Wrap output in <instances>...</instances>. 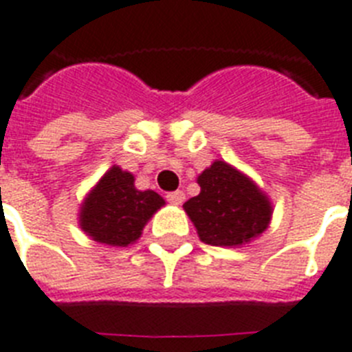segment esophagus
<instances>
[{"label": "esophagus", "mask_w": 352, "mask_h": 352, "mask_svg": "<svg viewBox=\"0 0 352 352\" xmlns=\"http://www.w3.org/2000/svg\"><path fill=\"white\" fill-rule=\"evenodd\" d=\"M165 197H167V201H169L170 205H182V203L185 201V194H183V190H174V192H169Z\"/></svg>", "instance_id": "esophagus-1"}]
</instances>
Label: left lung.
I'll list each match as a JSON object with an SVG mask.
<instances>
[{
    "instance_id": "left-lung-1",
    "label": "left lung",
    "mask_w": 352,
    "mask_h": 352,
    "mask_svg": "<svg viewBox=\"0 0 352 352\" xmlns=\"http://www.w3.org/2000/svg\"><path fill=\"white\" fill-rule=\"evenodd\" d=\"M197 183L201 192L183 203V208L203 243L237 246L268 228L272 205L245 174L225 162H214Z\"/></svg>"
}]
</instances>
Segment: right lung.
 Wrapping results in <instances>:
<instances>
[{"mask_svg":"<svg viewBox=\"0 0 352 352\" xmlns=\"http://www.w3.org/2000/svg\"><path fill=\"white\" fill-rule=\"evenodd\" d=\"M162 205L155 190H136L133 174L113 167L93 188L80 212V228L104 245L127 246Z\"/></svg>","mask_w":352,"mask_h":352,"instance_id":"add662e5","label":"right lung"}]
</instances>
